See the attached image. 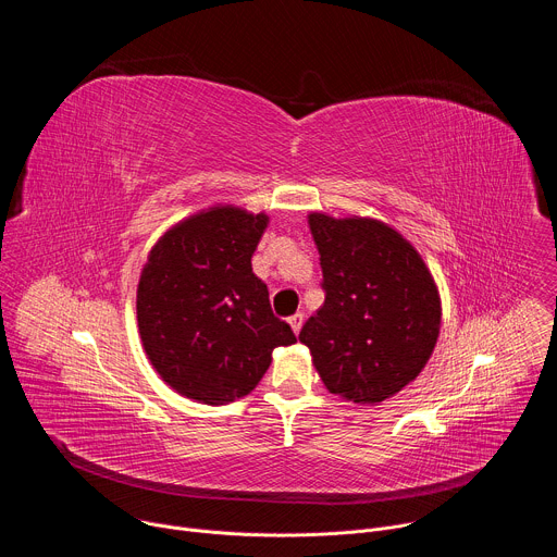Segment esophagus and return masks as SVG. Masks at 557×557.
Instances as JSON below:
<instances>
[{"label":"esophagus","instance_id":"1","mask_svg":"<svg viewBox=\"0 0 557 557\" xmlns=\"http://www.w3.org/2000/svg\"><path fill=\"white\" fill-rule=\"evenodd\" d=\"M288 324H290L293 333H295V335H299V331H301V324H304V314H301V312H295L293 317H288Z\"/></svg>","mask_w":557,"mask_h":557}]
</instances>
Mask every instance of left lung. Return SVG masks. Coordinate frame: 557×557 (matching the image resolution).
<instances>
[{
  "mask_svg": "<svg viewBox=\"0 0 557 557\" xmlns=\"http://www.w3.org/2000/svg\"><path fill=\"white\" fill-rule=\"evenodd\" d=\"M320 251L324 306L299 342L329 392L381 404L419 376L441 331V297L406 237L374 218L308 215Z\"/></svg>",
  "mask_w": 557,
  "mask_h": 557,
  "instance_id": "left-lung-1",
  "label": "left lung"
}]
</instances>
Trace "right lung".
I'll use <instances>...</instances> for the list:
<instances>
[{"label":"right lung","mask_w":557,"mask_h":557,"mask_svg":"<svg viewBox=\"0 0 557 557\" xmlns=\"http://www.w3.org/2000/svg\"><path fill=\"white\" fill-rule=\"evenodd\" d=\"M267 224V213L209 207L174 224L147 256L136 290L140 342L153 370L187 399H243L273 350L297 342L251 267Z\"/></svg>","instance_id":"obj_1"}]
</instances>
